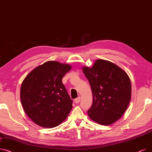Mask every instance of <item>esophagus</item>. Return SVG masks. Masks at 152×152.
<instances>
[{"label": "esophagus", "instance_id": "esophagus-1", "mask_svg": "<svg viewBox=\"0 0 152 152\" xmlns=\"http://www.w3.org/2000/svg\"><path fill=\"white\" fill-rule=\"evenodd\" d=\"M80 99H81V97H77V98H76L75 99V103H76V104H78L79 102H80Z\"/></svg>", "mask_w": 152, "mask_h": 152}]
</instances>
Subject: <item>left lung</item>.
I'll list each match as a JSON object with an SVG mask.
<instances>
[{
	"label": "left lung",
	"instance_id": "1",
	"mask_svg": "<svg viewBox=\"0 0 152 152\" xmlns=\"http://www.w3.org/2000/svg\"><path fill=\"white\" fill-rule=\"evenodd\" d=\"M83 71L92 92V104L88 114L104 125L114 123L122 116L131 99L132 87L128 75L110 61L97 60Z\"/></svg>",
	"mask_w": 152,
	"mask_h": 152
}]
</instances>
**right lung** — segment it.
<instances>
[{
	"mask_svg": "<svg viewBox=\"0 0 152 152\" xmlns=\"http://www.w3.org/2000/svg\"><path fill=\"white\" fill-rule=\"evenodd\" d=\"M71 66L48 61L33 69L23 80L20 88L23 109L39 126L55 127L68 116L72 107L62 83Z\"/></svg>",
	"mask_w": 152,
	"mask_h": 152,
	"instance_id": "1",
	"label": "right lung"
}]
</instances>
